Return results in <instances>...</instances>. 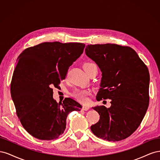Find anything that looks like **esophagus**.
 I'll return each mask as SVG.
<instances>
[{"label": "esophagus", "instance_id": "esophagus-1", "mask_svg": "<svg viewBox=\"0 0 160 160\" xmlns=\"http://www.w3.org/2000/svg\"><path fill=\"white\" fill-rule=\"evenodd\" d=\"M82 109H83V111H88L89 109V106L85 105V106H83V108H82Z\"/></svg>", "mask_w": 160, "mask_h": 160}]
</instances>
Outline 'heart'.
<instances>
[{
  "instance_id": "1",
  "label": "heart",
  "mask_w": 160,
  "mask_h": 160,
  "mask_svg": "<svg viewBox=\"0 0 160 160\" xmlns=\"http://www.w3.org/2000/svg\"><path fill=\"white\" fill-rule=\"evenodd\" d=\"M93 67L96 65L91 62H86L83 65V68L84 71L88 73V71ZM91 93V91L88 89H75L72 93V96L80 102L85 103L88 101V96Z\"/></svg>"
}]
</instances>
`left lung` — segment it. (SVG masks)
I'll return each instance as SVG.
<instances>
[{
  "label": "left lung",
  "instance_id": "obj_1",
  "mask_svg": "<svg viewBox=\"0 0 160 160\" xmlns=\"http://www.w3.org/2000/svg\"><path fill=\"white\" fill-rule=\"evenodd\" d=\"M85 53L98 65L101 88L97 101L111 99V107L93 108L100 115L91 126L97 137L118 142L130 136L139 125L149 102V73L132 48L116 44L88 45Z\"/></svg>",
  "mask_w": 160,
  "mask_h": 160
}]
</instances>
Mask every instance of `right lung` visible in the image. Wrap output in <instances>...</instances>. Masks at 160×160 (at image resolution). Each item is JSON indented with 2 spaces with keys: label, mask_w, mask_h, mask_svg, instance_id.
<instances>
[{
  "label": "right lung",
  "mask_w": 160,
  "mask_h": 160,
  "mask_svg": "<svg viewBox=\"0 0 160 160\" xmlns=\"http://www.w3.org/2000/svg\"><path fill=\"white\" fill-rule=\"evenodd\" d=\"M80 42H45L27 48L18 56L11 83L16 113L27 132L38 139L52 140L63 133L67 115L82 106L65 98L53 99L52 87L65 79L69 67L83 53Z\"/></svg>",
  "instance_id": "obj_1"
}]
</instances>
